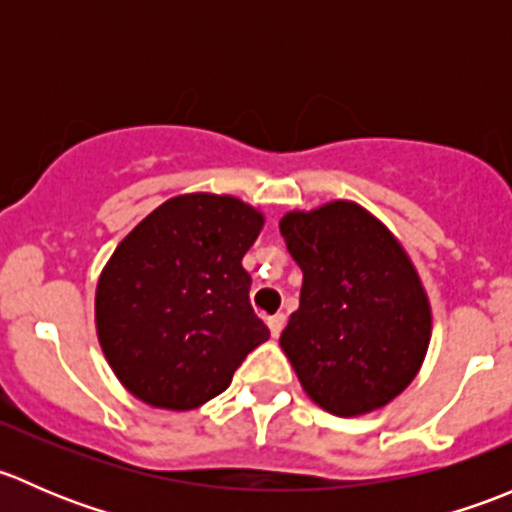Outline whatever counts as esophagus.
Here are the masks:
<instances>
[{
  "mask_svg": "<svg viewBox=\"0 0 512 512\" xmlns=\"http://www.w3.org/2000/svg\"><path fill=\"white\" fill-rule=\"evenodd\" d=\"M285 322H287V317H285V314H272V317L267 319V324H270V332H272V337H280V334H282V329H285Z\"/></svg>",
  "mask_w": 512,
  "mask_h": 512,
  "instance_id": "esophagus-1",
  "label": "esophagus"
}]
</instances>
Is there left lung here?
Instances as JSON below:
<instances>
[{
	"label": "left lung",
	"mask_w": 512,
	"mask_h": 512,
	"mask_svg": "<svg viewBox=\"0 0 512 512\" xmlns=\"http://www.w3.org/2000/svg\"><path fill=\"white\" fill-rule=\"evenodd\" d=\"M302 267L299 309L280 344L304 391L334 416L389 404L416 376L431 309L414 265L376 218L337 200L280 223Z\"/></svg>",
	"instance_id": "8db88e82"
}]
</instances>
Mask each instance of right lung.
<instances>
[{
	"instance_id": "right-lung-1",
	"label": "right lung",
	"mask_w": 512,
	"mask_h": 512,
	"mask_svg": "<svg viewBox=\"0 0 512 512\" xmlns=\"http://www.w3.org/2000/svg\"><path fill=\"white\" fill-rule=\"evenodd\" d=\"M260 227L262 215L242 200L193 193L160 205L116 247L98 280L96 327L133 396L195 409L270 339L242 267Z\"/></svg>"
}]
</instances>
